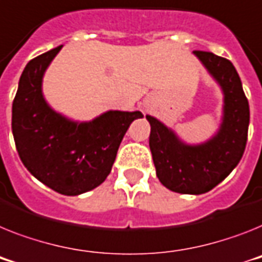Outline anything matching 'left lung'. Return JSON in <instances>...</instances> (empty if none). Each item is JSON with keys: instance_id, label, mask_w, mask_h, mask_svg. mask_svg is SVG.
<instances>
[{"instance_id": "obj_1", "label": "left lung", "mask_w": 262, "mask_h": 262, "mask_svg": "<svg viewBox=\"0 0 262 262\" xmlns=\"http://www.w3.org/2000/svg\"><path fill=\"white\" fill-rule=\"evenodd\" d=\"M193 53L223 89L224 116L219 132L204 144L188 145L157 118L146 116L158 180L182 194L209 192L229 176L243 157L249 126V104L233 63L210 52Z\"/></svg>"}]
</instances>
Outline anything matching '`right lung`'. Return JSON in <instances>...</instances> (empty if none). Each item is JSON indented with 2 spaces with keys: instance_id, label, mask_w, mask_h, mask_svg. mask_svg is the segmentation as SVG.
<instances>
[{
  "instance_id": "1",
  "label": "right lung",
  "mask_w": 262,
  "mask_h": 262,
  "mask_svg": "<svg viewBox=\"0 0 262 262\" xmlns=\"http://www.w3.org/2000/svg\"><path fill=\"white\" fill-rule=\"evenodd\" d=\"M62 45L33 58L24 69L12 107L15 148L38 181L65 195L97 188L111 173L127 127L141 112L109 111L89 122L57 113L42 94L46 68Z\"/></svg>"
}]
</instances>
